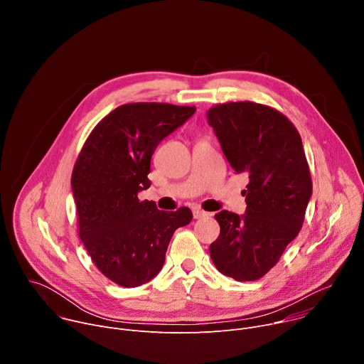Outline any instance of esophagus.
I'll use <instances>...</instances> for the list:
<instances>
[{"label":"esophagus","mask_w":364,"mask_h":364,"mask_svg":"<svg viewBox=\"0 0 364 364\" xmlns=\"http://www.w3.org/2000/svg\"><path fill=\"white\" fill-rule=\"evenodd\" d=\"M193 216H194V219H203V218H209L210 213H207V212H204V210L197 209V210L193 212Z\"/></svg>","instance_id":"1"}]
</instances>
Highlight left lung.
I'll list each match as a JSON object with an SVG mask.
<instances>
[{
  "label": "left lung",
  "mask_w": 364,
  "mask_h": 364,
  "mask_svg": "<svg viewBox=\"0 0 364 364\" xmlns=\"http://www.w3.org/2000/svg\"><path fill=\"white\" fill-rule=\"evenodd\" d=\"M207 119L232 168L249 176L245 215L215 216L220 235L212 261L226 277L256 281L299 233L313 194L302 141L285 115L249 100L213 107Z\"/></svg>",
  "instance_id": "obj_1"
}]
</instances>
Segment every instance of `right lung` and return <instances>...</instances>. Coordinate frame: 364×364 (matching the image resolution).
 Here are the masks:
<instances>
[{"mask_svg": "<svg viewBox=\"0 0 364 364\" xmlns=\"http://www.w3.org/2000/svg\"><path fill=\"white\" fill-rule=\"evenodd\" d=\"M194 112L171 103H127L95 127L76 160L79 236L97 269L121 287L157 277L176 229L193 219L188 207L163 212L138 193L151 186L155 148Z\"/></svg>", "mask_w": 364, "mask_h": 364, "instance_id": "obj_1", "label": "right lung"}]
</instances>
